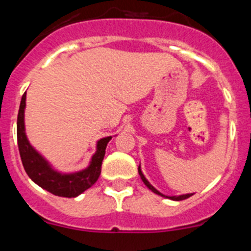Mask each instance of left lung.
<instances>
[{
	"instance_id": "obj_1",
	"label": "left lung",
	"mask_w": 251,
	"mask_h": 251,
	"mask_svg": "<svg viewBox=\"0 0 251 251\" xmlns=\"http://www.w3.org/2000/svg\"><path fill=\"white\" fill-rule=\"evenodd\" d=\"M138 174H139V176H141L142 181H143V182H145V185L147 186L148 188H150L151 191H152V192H154V194H157V195H159V196L167 197V199H171V200H175V201H181V200H186V199H188V197H190V196H192V195H194V194H186V195H179V196H165V195H162L161 192H159V191H157L156 188L153 187V186L151 185L150 182H148L147 179H146L145 175L142 174V171H141V166H139V167H138Z\"/></svg>"
}]
</instances>
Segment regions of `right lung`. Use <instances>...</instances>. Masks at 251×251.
<instances>
[{
  "label": "right lung",
  "instance_id": "1",
  "mask_svg": "<svg viewBox=\"0 0 251 251\" xmlns=\"http://www.w3.org/2000/svg\"><path fill=\"white\" fill-rule=\"evenodd\" d=\"M25 106L26 93L22 95L20 104L19 115H17V145H19L20 156L26 174L32 181L46 191L55 196L76 197L83 194L85 190L92 187L101 172V162L105 156V148L112 137L99 139L97 143V152L93 154L90 165L83 171L74 174H60L51 167L45 158L34 150L30 145L25 133Z\"/></svg>",
  "mask_w": 251,
  "mask_h": 251
}]
</instances>
